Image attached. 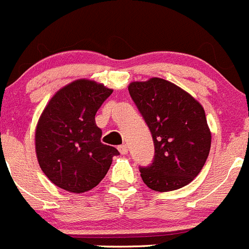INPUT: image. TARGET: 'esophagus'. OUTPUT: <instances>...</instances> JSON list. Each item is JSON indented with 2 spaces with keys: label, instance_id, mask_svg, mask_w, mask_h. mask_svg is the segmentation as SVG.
Listing matches in <instances>:
<instances>
[{
  "label": "esophagus",
  "instance_id": "obj_1",
  "mask_svg": "<svg viewBox=\"0 0 249 249\" xmlns=\"http://www.w3.org/2000/svg\"><path fill=\"white\" fill-rule=\"evenodd\" d=\"M119 151H120L122 154H127V146L125 145V144H123V145L119 146Z\"/></svg>",
  "mask_w": 249,
  "mask_h": 249
}]
</instances>
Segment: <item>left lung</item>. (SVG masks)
Returning a JSON list of instances; mask_svg holds the SVG:
<instances>
[{"instance_id": "left-lung-1", "label": "left lung", "mask_w": 249, "mask_h": 249, "mask_svg": "<svg viewBox=\"0 0 249 249\" xmlns=\"http://www.w3.org/2000/svg\"><path fill=\"white\" fill-rule=\"evenodd\" d=\"M129 94L154 142L153 163L140 168L142 181L157 192L189 184L211 150L212 135L203 107L183 89L159 77L131 83Z\"/></svg>"}]
</instances>
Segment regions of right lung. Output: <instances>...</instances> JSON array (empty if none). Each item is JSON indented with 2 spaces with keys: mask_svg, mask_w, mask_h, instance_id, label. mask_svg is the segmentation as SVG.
<instances>
[{
  "mask_svg": "<svg viewBox=\"0 0 249 249\" xmlns=\"http://www.w3.org/2000/svg\"><path fill=\"white\" fill-rule=\"evenodd\" d=\"M112 90L91 80H76L53 95L38 119L35 145L45 176L61 189L84 193L107 176L114 146L101 142L95 115Z\"/></svg>",
  "mask_w": 249,
  "mask_h": 249,
  "instance_id": "add662e5",
  "label": "right lung"
}]
</instances>
